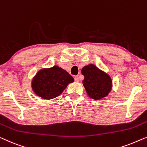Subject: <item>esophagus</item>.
Segmentation results:
<instances>
[{
    "label": "esophagus",
    "mask_w": 147,
    "mask_h": 147,
    "mask_svg": "<svg viewBox=\"0 0 147 147\" xmlns=\"http://www.w3.org/2000/svg\"><path fill=\"white\" fill-rule=\"evenodd\" d=\"M74 80H75V81L76 82H79V78H78V76H75L74 77Z\"/></svg>",
    "instance_id": "1"
}]
</instances>
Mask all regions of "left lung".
<instances>
[{
  "instance_id": "obj_1",
  "label": "left lung",
  "mask_w": 147,
  "mask_h": 147,
  "mask_svg": "<svg viewBox=\"0 0 147 147\" xmlns=\"http://www.w3.org/2000/svg\"><path fill=\"white\" fill-rule=\"evenodd\" d=\"M82 74L84 76L83 85L91 98L101 99L107 96L111 91V78L95 65L91 63L84 66L82 69Z\"/></svg>"
}]
</instances>
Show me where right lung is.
Returning <instances> with one entry per match:
<instances>
[{
    "label": "right lung",
    "instance_id": "right-lung-1",
    "mask_svg": "<svg viewBox=\"0 0 147 147\" xmlns=\"http://www.w3.org/2000/svg\"><path fill=\"white\" fill-rule=\"evenodd\" d=\"M74 82L73 77L65 70L54 65L38 71L32 81V88L38 96L52 99L59 96Z\"/></svg>",
    "mask_w": 147,
    "mask_h": 147
}]
</instances>
